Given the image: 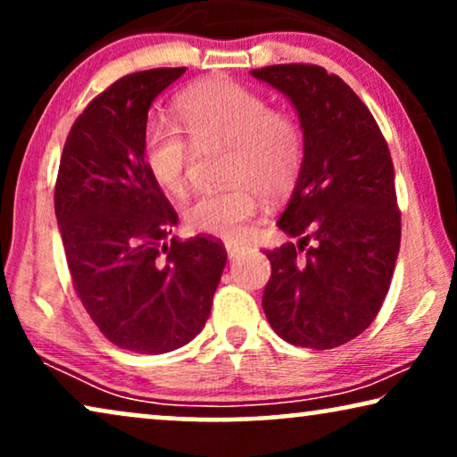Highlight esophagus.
Masks as SVG:
<instances>
[{"label": "esophagus", "mask_w": 457, "mask_h": 457, "mask_svg": "<svg viewBox=\"0 0 457 457\" xmlns=\"http://www.w3.org/2000/svg\"><path fill=\"white\" fill-rule=\"evenodd\" d=\"M224 247H227V253L230 258H235V255H239L247 249L245 243H239V241H224Z\"/></svg>", "instance_id": "1"}]
</instances>
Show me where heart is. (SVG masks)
I'll list each match as a JSON object with an SVG mask.
<instances>
[{
    "label": "heart",
    "instance_id": "1",
    "mask_svg": "<svg viewBox=\"0 0 457 457\" xmlns=\"http://www.w3.org/2000/svg\"><path fill=\"white\" fill-rule=\"evenodd\" d=\"M177 110L197 147H228L224 179L230 185L193 197L183 212L187 227L222 239L243 237L260 195L280 199L295 187L305 160L302 122L291 112L270 108L258 91L230 80L193 87L179 97ZM186 136L166 118H149L143 127L147 172L170 195H183L189 185L195 149Z\"/></svg>",
    "mask_w": 457,
    "mask_h": 457
}]
</instances>
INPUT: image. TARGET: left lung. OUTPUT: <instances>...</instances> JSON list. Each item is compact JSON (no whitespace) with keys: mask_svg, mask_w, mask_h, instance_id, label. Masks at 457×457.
Returning a JSON list of instances; mask_svg holds the SVG:
<instances>
[{"mask_svg":"<svg viewBox=\"0 0 457 457\" xmlns=\"http://www.w3.org/2000/svg\"><path fill=\"white\" fill-rule=\"evenodd\" d=\"M295 105L305 160L278 228L299 243L266 252L262 308L280 339L333 349L370 327L402 241L395 177L377 120L352 87L316 64L252 71Z\"/></svg>","mask_w":457,"mask_h":457,"instance_id":"obj_1","label":"left lung"}]
</instances>
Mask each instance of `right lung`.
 Here are the masks:
<instances>
[{"label":"right lung","instance_id":"right-lung-1","mask_svg":"<svg viewBox=\"0 0 457 457\" xmlns=\"http://www.w3.org/2000/svg\"><path fill=\"white\" fill-rule=\"evenodd\" d=\"M187 68L110 85L74 120L55 180V218L74 291L116 347L166 353L204 328L227 264L212 237L166 243L179 216L143 160L155 97Z\"/></svg>","mask_w":457,"mask_h":457}]
</instances>
